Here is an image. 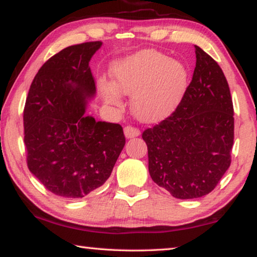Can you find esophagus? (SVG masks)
I'll use <instances>...</instances> for the list:
<instances>
[{
	"instance_id": "34e87169",
	"label": "esophagus",
	"mask_w": 257,
	"mask_h": 257,
	"mask_svg": "<svg viewBox=\"0 0 257 257\" xmlns=\"http://www.w3.org/2000/svg\"><path fill=\"white\" fill-rule=\"evenodd\" d=\"M124 136H125V138H134V137H137V136H139V135H141V132H139V129H137V128H134V127H132V125H127V127L124 128Z\"/></svg>"
}]
</instances>
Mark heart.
Masks as SVG:
<instances>
[{"label":"heart","instance_id":"b5f03b06","mask_svg":"<svg viewBox=\"0 0 257 257\" xmlns=\"http://www.w3.org/2000/svg\"><path fill=\"white\" fill-rule=\"evenodd\" d=\"M111 76L113 85L99 81L105 102L120 106V93L133 96L134 115L146 123L163 120L176 110L188 80L184 64L153 50L139 51L116 61Z\"/></svg>","mask_w":257,"mask_h":257}]
</instances>
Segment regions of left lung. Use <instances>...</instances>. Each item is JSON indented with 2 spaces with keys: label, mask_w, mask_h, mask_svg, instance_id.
<instances>
[{
  "label": "left lung",
  "mask_w": 257,
  "mask_h": 257,
  "mask_svg": "<svg viewBox=\"0 0 257 257\" xmlns=\"http://www.w3.org/2000/svg\"><path fill=\"white\" fill-rule=\"evenodd\" d=\"M196 67L172 114L143 133L149 171L173 197L205 196L231 163L233 105L222 69L195 46Z\"/></svg>",
  "instance_id": "left-lung-1"
}]
</instances>
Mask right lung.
Wrapping results in <instances>:
<instances>
[{
  "mask_svg": "<svg viewBox=\"0 0 257 257\" xmlns=\"http://www.w3.org/2000/svg\"><path fill=\"white\" fill-rule=\"evenodd\" d=\"M102 42L66 47L43 64L24 110L29 171L47 190L82 198L111 176L125 144L122 127L86 115L96 94L89 61Z\"/></svg>",
  "mask_w": 257,
  "mask_h": 257,
  "instance_id": "add662e5",
  "label": "right lung"
}]
</instances>
